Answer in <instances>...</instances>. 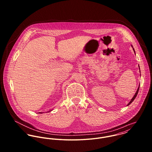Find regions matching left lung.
<instances>
[{"mask_svg":"<svg viewBox=\"0 0 152 152\" xmlns=\"http://www.w3.org/2000/svg\"><path fill=\"white\" fill-rule=\"evenodd\" d=\"M133 51H134V48H133ZM139 69H140V68H139ZM139 87H140V84H139V87H138V88H137V91H136V93H135V94H134V95L133 96V97L132 98V99H131V101H130V102H129V103L128 104V105L127 106H128V105H129L130 104L134 101V99H135V98L136 97V96H137V93H138V92H139Z\"/></svg>","mask_w":152,"mask_h":152,"instance_id":"left-lung-1","label":"left lung"}]
</instances>
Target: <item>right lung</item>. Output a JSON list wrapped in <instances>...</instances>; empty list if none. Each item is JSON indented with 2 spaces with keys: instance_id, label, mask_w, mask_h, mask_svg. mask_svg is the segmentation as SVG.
<instances>
[{
  "instance_id": "obj_1",
  "label": "right lung",
  "mask_w": 152,
  "mask_h": 152,
  "mask_svg": "<svg viewBox=\"0 0 152 152\" xmlns=\"http://www.w3.org/2000/svg\"><path fill=\"white\" fill-rule=\"evenodd\" d=\"M50 111H51V110H50V111H48V112H50ZM39 113H42V112H39Z\"/></svg>"
}]
</instances>
